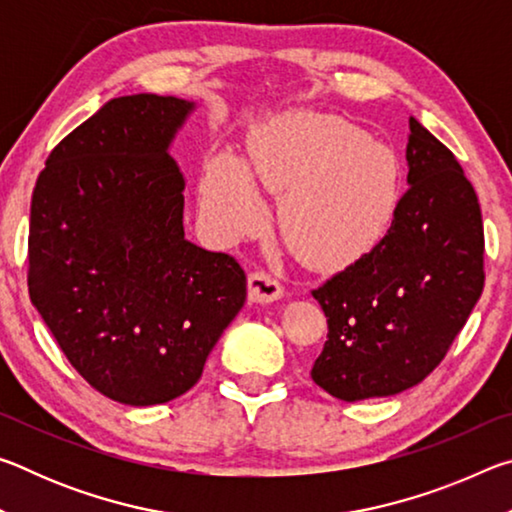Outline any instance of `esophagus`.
<instances>
[{"instance_id":"34e87169","label":"esophagus","mask_w":512,"mask_h":512,"mask_svg":"<svg viewBox=\"0 0 512 512\" xmlns=\"http://www.w3.org/2000/svg\"><path fill=\"white\" fill-rule=\"evenodd\" d=\"M284 296V287L275 275L266 271H255L248 277V298L250 302H273Z\"/></svg>"}]
</instances>
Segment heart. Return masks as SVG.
I'll return each instance as SVG.
<instances>
[{
  "mask_svg": "<svg viewBox=\"0 0 512 512\" xmlns=\"http://www.w3.org/2000/svg\"><path fill=\"white\" fill-rule=\"evenodd\" d=\"M250 167L282 201L284 232L314 266L357 259L386 230L400 198L395 155L339 117L291 112L250 137ZM203 212L219 235L235 239L264 223L266 205L252 173L221 153L207 162Z\"/></svg>",
  "mask_w": 512,
  "mask_h": 512,
  "instance_id": "b5f03b06",
  "label": "heart"
}]
</instances>
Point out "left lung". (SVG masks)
I'll list each match as a JSON object with an SVG mask.
<instances>
[{"label":"left lung","instance_id":"obj_1","mask_svg":"<svg viewBox=\"0 0 512 512\" xmlns=\"http://www.w3.org/2000/svg\"><path fill=\"white\" fill-rule=\"evenodd\" d=\"M409 189L370 253L311 296L327 316L311 379L336 400L386 397L431 375L481 298V205L461 164L409 119Z\"/></svg>","mask_w":512,"mask_h":512}]
</instances>
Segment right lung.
<instances>
[{"instance_id": "add662e5", "label": "right lung", "mask_w": 512, "mask_h": 512, "mask_svg": "<svg viewBox=\"0 0 512 512\" xmlns=\"http://www.w3.org/2000/svg\"><path fill=\"white\" fill-rule=\"evenodd\" d=\"M194 106L108 101L49 153L31 198L29 298L74 370L110 400H176L246 302L232 255L185 239L169 142Z\"/></svg>"}]
</instances>
